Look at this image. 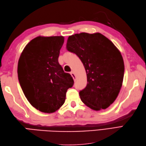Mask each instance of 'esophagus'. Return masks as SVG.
Segmentation results:
<instances>
[{"label": "esophagus", "instance_id": "esophagus-1", "mask_svg": "<svg viewBox=\"0 0 146 146\" xmlns=\"http://www.w3.org/2000/svg\"><path fill=\"white\" fill-rule=\"evenodd\" d=\"M70 74H71V76L73 77V80H74V81H76V76H75V74L74 73L73 71H71V72L70 73Z\"/></svg>", "mask_w": 146, "mask_h": 146}]
</instances>
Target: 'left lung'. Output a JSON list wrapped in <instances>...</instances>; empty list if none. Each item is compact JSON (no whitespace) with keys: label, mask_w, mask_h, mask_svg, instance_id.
I'll list each match as a JSON object with an SVG mask.
<instances>
[{"label":"left lung","mask_w":146,"mask_h":146,"mask_svg":"<svg viewBox=\"0 0 146 146\" xmlns=\"http://www.w3.org/2000/svg\"><path fill=\"white\" fill-rule=\"evenodd\" d=\"M66 49L78 56L85 68L87 85L79 92L82 101L95 110L109 107L119 94L124 75L120 51L100 33H86L68 37Z\"/></svg>","instance_id":"left-lung-1"}]
</instances>
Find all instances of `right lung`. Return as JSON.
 I'll use <instances>...</instances> for the list:
<instances>
[{
    "instance_id": "right-lung-1",
    "label": "right lung",
    "mask_w": 146,
    "mask_h": 146,
    "mask_svg": "<svg viewBox=\"0 0 146 146\" xmlns=\"http://www.w3.org/2000/svg\"><path fill=\"white\" fill-rule=\"evenodd\" d=\"M63 36L37 37L26 45L18 62L21 88L33 106L44 113L58 110L74 81L58 63Z\"/></svg>"
}]
</instances>
